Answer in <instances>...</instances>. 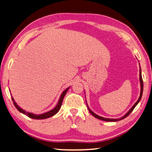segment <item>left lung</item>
I'll return each mask as SVG.
<instances>
[{
  "label": "left lung",
  "instance_id": "1",
  "mask_svg": "<svg viewBox=\"0 0 152 152\" xmlns=\"http://www.w3.org/2000/svg\"><path fill=\"white\" fill-rule=\"evenodd\" d=\"M139 65H140V63H139ZM139 72H140V74H139V80H140V96H139V98H138V99L137 100V101L134 103V105L132 106V107L131 108V109L129 110L126 114L122 116L121 118H118V119H112V118H104V117H101V116H100L97 114H96L95 113L93 112L91 109L89 108V106L88 104V103H87L86 102V104H87V107H88V110L89 112L91 113V114L94 116L95 118H97L99 119H101V120H102V121H111V122H114V121H120L121 120V119L125 118L126 117H127V116L129 115L132 112V111L133 110L134 108L136 107V106L138 104V102H139L141 100V98H142V93H143V81H142V72H141V68H140V70H139Z\"/></svg>",
  "mask_w": 152,
  "mask_h": 152
}]
</instances>
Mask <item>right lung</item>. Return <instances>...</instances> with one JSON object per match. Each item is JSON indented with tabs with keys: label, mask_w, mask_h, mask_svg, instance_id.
<instances>
[{
	"label": "right lung",
	"mask_w": 152,
	"mask_h": 152,
	"mask_svg": "<svg viewBox=\"0 0 152 152\" xmlns=\"http://www.w3.org/2000/svg\"><path fill=\"white\" fill-rule=\"evenodd\" d=\"M70 88V86L69 87V88H67L66 89H64V91L61 93V95L60 96V97L59 99V101H58V102L57 105L55 106V108H53V109H51V110L46 112H44L43 114H33V113H31V112H28L25 111V110L22 109L21 107H19V106L17 104V103L15 102V101H14V98L12 97V99L13 101V102H14V104L15 106V108H17L18 110L22 114H23L25 115H26L28 117H29L32 119H47L48 118H50V117H52L53 115H56L57 113L59 112V110H60L61 107V105H62V103H63V99H64V95H66V93L67 92L68 90L69 89V88ZM10 90V89H9Z\"/></svg>",
	"instance_id": "obj_1"
}]
</instances>
